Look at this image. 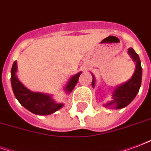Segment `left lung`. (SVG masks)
Returning <instances> with one entry per match:
<instances>
[{"label":"left lung","mask_w":151,"mask_h":151,"mask_svg":"<svg viewBox=\"0 0 151 151\" xmlns=\"http://www.w3.org/2000/svg\"><path fill=\"white\" fill-rule=\"evenodd\" d=\"M128 54L131 55L133 60L135 62V70L133 76L127 82L124 83L123 84L118 86L115 88L112 95V100L106 104L105 106H113L116 109L123 108L130 104L134 99L135 98L137 94L139 92V88L142 83V67L141 62L139 60V55L134 52L132 47L128 49ZM96 83V80L94 76H92V82L91 85L94 88Z\"/></svg>","instance_id":"left-lung-1"}]
</instances>
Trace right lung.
Returning a JSON list of instances; mask_svg holds the SVG:
<instances>
[{
	"instance_id": "add662e5",
	"label": "right lung",
	"mask_w": 151,
	"mask_h": 151,
	"mask_svg": "<svg viewBox=\"0 0 151 151\" xmlns=\"http://www.w3.org/2000/svg\"><path fill=\"white\" fill-rule=\"evenodd\" d=\"M17 64L15 61L12 64L11 69V83L13 93L16 98L17 99L24 107L28 110L29 111L39 115H47L51 114L60 109L63 106V104H58L52 99V96L47 94H43L40 92H33L26 88L17 76ZM81 71L71 78L64 88L65 91L70 93L73 90L75 86L76 85Z\"/></svg>"
}]
</instances>
